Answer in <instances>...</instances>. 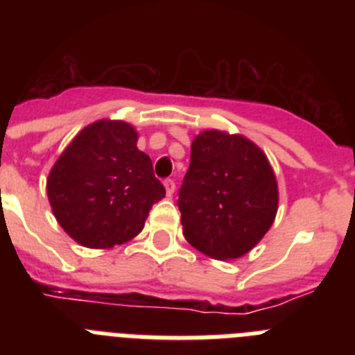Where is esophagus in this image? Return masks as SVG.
<instances>
[{
	"label": "esophagus",
	"instance_id": "esophagus-1",
	"mask_svg": "<svg viewBox=\"0 0 355 355\" xmlns=\"http://www.w3.org/2000/svg\"><path fill=\"white\" fill-rule=\"evenodd\" d=\"M163 187H165V190H167V196L172 197V193H174L175 190V183L172 180H165L163 181Z\"/></svg>",
	"mask_w": 355,
	"mask_h": 355
}]
</instances>
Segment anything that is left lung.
<instances>
[{"label":"left lung","instance_id":"obj_1","mask_svg":"<svg viewBox=\"0 0 355 355\" xmlns=\"http://www.w3.org/2000/svg\"><path fill=\"white\" fill-rule=\"evenodd\" d=\"M279 192L268 158L241 135L208 130L192 142L178 206L187 241L213 259H236L272 227Z\"/></svg>","mask_w":355,"mask_h":355}]
</instances>
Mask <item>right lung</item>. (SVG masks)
<instances>
[{"mask_svg": "<svg viewBox=\"0 0 355 355\" xmlns=\"http://www.w3.org/2000/svg\"><path fill=\"white\" fill-rule=\"evenodd\" d=\"M137 140L131 124L103 119L83 128L53 165L48 178L53 215L80 245L110 249L126 243L165 197Z\"/></svg>", "mask_w": 355, "mask_h": 355, "instance_id": "add662e5", "label": "right lung"}]
</instances>
